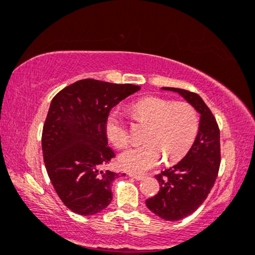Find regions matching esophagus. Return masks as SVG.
Listing matches in <instances>:
<instances>
[{
  "instance_id": "34e87169",
  "label": "esophagus",
  "mask_w": 255,
  "mask_h": 255,
  "mask_svg": "<svg viewBox=\"0 0 255 255\" xmlns=\"http://www.w3.org/2000/svg\"><path fill=\"white\" fill-rule=\"evenodd\" d=\"M129 176L135 178V180H137V181H140V180H143V178H145V175H136V174H129Z\"/></svg>"
}]
</instances>
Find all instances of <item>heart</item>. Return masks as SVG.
Here are the masks:
<instances>
[{"mask_svg": "<svg viewBox=\"0 0 255 255\" xmlns=\"http://www.w3.org/2000/svg\"><path fill=\"white\" fill-rule=\"evenodd\" d=\"M132 118L149 125L144 132L145 143L128 147L119 155V165L127 172L140 174L158 166L165 158L176 162L188 153L198 132V116L188 103H174L157 97H147L130 106ZM105 132L117 147L129 142L128 128L119 110L106 117Z\"/></svg>", "mask_w": 255, "mask_h": 255, "instance_id": "heart-1", "label": "heart"}]
</instances>
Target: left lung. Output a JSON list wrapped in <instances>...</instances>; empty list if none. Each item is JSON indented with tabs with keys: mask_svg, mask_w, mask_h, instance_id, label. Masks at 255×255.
Instances as JSON below:
<instances>
[{
	"mask_svg": "<svg viewBox=\"0 0 255 255\" xmlns=\"http://www.w3.org/2000/svg\"><path fill=\"white\" fill-rule=\"evenodd\" d=\"M183 97L200 115L198 134L185 157L155 177L160 189L145 200L149 210L167 221L192 214L210 193L220 167V130L215 118L199 95L162 87Z\"/></svg>",
	"mask_w": 255,
	"mask_h": 255,
	"instance_id": "left-lung-1",
	"label": "left lung"
}]
</instances>
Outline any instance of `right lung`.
I'll return each instance as SVG.
<instances>
[{
  "label": "right lung",
  "mask_w": 255,
  "mask_h": 255,
  "mask_svg": "<svg viewBox=\"0 0 255 255\" xmlns=\"http://www.w3.org/2000/svg\"><path fill=\"white\" fill-rule=\"evenodd\" d=\"M139 89L85 79L52 98L42 132L43 160L57 195L72 212L94 215L111 203V183L119 174L102 169L116 157L108 146L105 120Z\"/></svg>",
  "instance_id": "add662e5"
}]
</instances>
